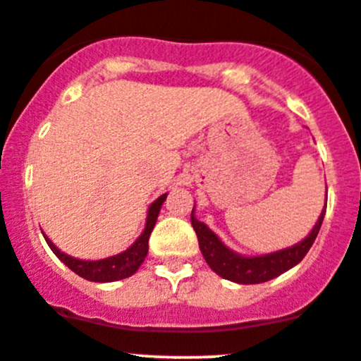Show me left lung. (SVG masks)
Here are the masks:
<instances>
[{"label":"left lung","mask_w":361,"mask_h":361,"mask_svg":"<svg viewBox=\"0 0 361 361\" xmlns=\"http://www.w3.org/2000/svg\"><path fill=\"white\" fill-rule=\"evenodd\" d=\"M325 212L326 205L323 207L317 224L311 229L310 235L300 240L299 243L262 255H241L236 254L229 247H226L221 238L215 235L205 222L196 219L195 207H192L191 212V224L195 228L196 236H198L200 250H202L203 257H205L212 271H215L224 280L235 281V283L255 285L280 276L285 271L292 269L293 266L302 261L304 255L310 252L311 245L317 240Z\"/></svg>","instance_id":"obj_1"}]
</instances>
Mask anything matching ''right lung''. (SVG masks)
<instances>
[{"label": "right lung", "instance_id": "1", "mask_svg": "<svg viewBox=\"0 0 361 361\" xmlns=\"http://www.w3.org/2000/svg\"><path fill=\"white\" fill-rule=\"evenodd\" d=\"M166 195H169V192H165V195H161L158 200H154V202L151 203L149 210H147L146 228H144L142 235L133 241L132 247H128L126 250L121 252V254L111 255V257L106 259H99V261H85V259H76L64 254V252H61L54 243H51L50 238L47 235L43 236L44 240H47L48 247L51 248V252H54L71 271H74L78 276L85 278V280L88 281H97V283H109V281L123 280V278L132 276V274L139 269L140 264L144 262V259H146L147 250H149V245H147L149 243V235L151 231H153L163 202L166 200Z\"/></svg>", "mask_w": 361, "mask_h": 361}]
</instances>
